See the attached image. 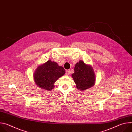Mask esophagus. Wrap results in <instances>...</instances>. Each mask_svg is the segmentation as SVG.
Instances as JSON below:
<instances>
[{
  "instance_id": "obj_1",
  "label": "esophagus",
  "mask_w": 132,
  "mask_h": 132,
  "mask_svg": "<svg viewBox=\"0 0 132 132\" xmlns=\"http://www.w3.org/2000/svg\"><path fill=\"white\" fill-rule=\"evenodd\" d=\"M70 72H69V70H66V72H65V74L67 75V76H68V75H69Z\"/></svg>"
}]
</instances>
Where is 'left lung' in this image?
<instances>
[{"instance_id":"obj_1","label":"left lung","mask_w":132,"mask_h":132,"mask_svg":"<svg viewBox=\"0 0 132 132\" xmlns=\"http://www.w3.org/2000/svg\"><path fill=\"white\" fill-rule=\"evenodd\" d=\"M74 70V73L71 75L78 89L84 90L94 85L95 75L91 66L80 61L75 65Z\"/></svg>"}]
</instances>
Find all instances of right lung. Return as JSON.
Segmentation results:
<instances>
[{"mask_svg": "<svg viewBox=\"0 0 132 132\" xmlns=\"http://www.w3.org/2000/svg\"><path fill=\"white\" fill-rule=\"evenodd\" d=\"M65 72V70L63 67L59 66L57 63L49 60L37 68L34 74V79L39 87L51 90L54 88L55 82Z\"/></svg>", "mask_w": 132, "mask_h": 132, "instance_id": "obj_1", "label": "right lung"}]
</instances>
